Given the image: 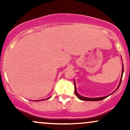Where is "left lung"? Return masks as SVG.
Listing matches in <instances>:
<instances>
[{"label": "left lung", "instance_id": "left-lung-1", "mask_svg": "<svg viewBox=\"0 0 130 130\" xmlns=\"http://www.w3.org/2000/svg\"><path fill=\"white\" fill-rule=\"evenodd\" d=\"M123 68H122V77H121V79H120V83H121V80H122V76H123ZM74 87H75V89H74V93H75L76 95L77 96V98H79L80 100H83V101H100V100H102L104 99V98H106V97H108V96H103V97H100V98H86V97H84V96H80L78 94V93L77 92V90H76V85H75V82H74ZM120 84H119V86H118V88L119 87V86H120ZM117 88V89H118Z\"/></svg>", "mask_w": 130, "mask_h": 130}]
</instances>
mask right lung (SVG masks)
I'll use <instances>...</instances> for the list:
<instances>
[{
  "label": "right lung",
  "instance_id": "add662e5",
  "mask_svg": "<svg viewBox=\"0 0 130 130\" xmlns=\"http://www.w3.org/2000/svg\"><path fill=\"white\" fill-rule=\"evenodd\" d=\"M47 99H49V98H47V99H46V100H47ZM40 101V100H39Z\"/></svg>",
  "mask_w": 130,
  "mask_h": 130
}]
</instances>
